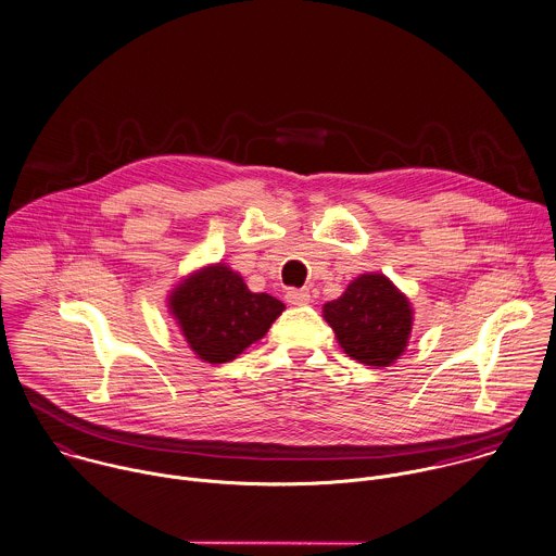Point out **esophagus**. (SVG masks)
Masks as SVG:
<instances>
[{
    "label": "esophagus",
    "mask_w": 556,
    "mask_h": 556,
    "mask_svg": "<svg viewBox=\"0 0 556 556\" xmlns=\"http://www.w3.org/2000/svg\"><path fill=\"white\" fill-rule=\"evenodd\" d=\"M286 301L290 305H299L301 307V305H307L312 301V296H309V290H305V288H301V290L292 288V290L286 292Z\"/></svg>",
    "instance_id": "1"
}]
</instances>
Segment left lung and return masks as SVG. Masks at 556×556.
I'll return each mask as SVG.
<instances>
[{"instance_id": "left-lung-1", "label": "left lung", "mask_w": 556, "mask_h": 556, "mask_svg": "<svg viewBox=\"0 0 556 556\" xmlns=\"http://www.w3.org/2000/svg\"><path fill=\"white\" fill-rule=\"evenodd\" d=\"M325 320L348 356L387 367L408 345L413 309L384 275H361L337 301L325 305Z\"/></svg>"}]
</instances>
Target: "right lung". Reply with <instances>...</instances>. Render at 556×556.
<instances>
[{"label": "right lung", "instance_id": "1", "mask_svg": "<svg viewBox=\"0 0 556 556\" xmlns=\"http://www.w3.org/2000/svg\"><path fill=\"white\" fill-rule=\"evenodd\" d=\"M169 307L193 352L208 363L233 361L286 309L270 294H253L242 277L223 264L185 279Z\"/></svg>", "mask_w": 556, "mask_h": 556}]
</instances>
